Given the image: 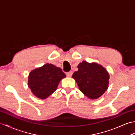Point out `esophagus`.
<instances>
[{
  "instance_id": "34e87169",
  "label": "esophagus",
  "mask_w": 135,
  "mask_h": 135,
  "mask_svg": "<svg viewBox=\"0 0 135 135\" xmlns=\"http://www.w3.org/2000/svg\"><path fill=\"white\" fill-rule=\"evenodd\" d=\"M66 75H67V76L70 77V76H72V75H73V72H72V71H70V72L67 73V74H66Z\"/></svg>"
}]
</instances>
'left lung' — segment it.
<instances>
[{
  "instance_id": "obj_1",
  "label": "left lung",
  "mask_w": 135,
  "mask_h": 135,
  "mask_svg": "<svg viewBox=\"0 0 135 135\" xmlns=\"http://www.w3.org/2000/svg\"><path fill=\"white\" fill-rule=\"evenodd\" d=\"M78 70L72 78L75 80L79 90L90 99H96L107 90L110 75L107 70L96 62L83 61L78 65Z\"/></svg>"
}]
</instances>
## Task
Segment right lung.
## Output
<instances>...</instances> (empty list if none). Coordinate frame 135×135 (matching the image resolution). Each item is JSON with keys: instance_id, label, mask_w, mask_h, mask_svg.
<instances>
[{"instance_id": "add662e5", "label": "right lung", "mask_w": 135, "mask_h": 135, "mask_svg": "<svg viewBox=\"0 0 135 135\" xmlns=\"http://www.w3.org/2000/svg\"><path fill=\"white\" fill-rule=\"evenodd\" d=\"M65 76L61 68L47 63L31 71L28 86L34 96L46 99L56 90L60 81Z\"/></svg>"}]
</instances>
